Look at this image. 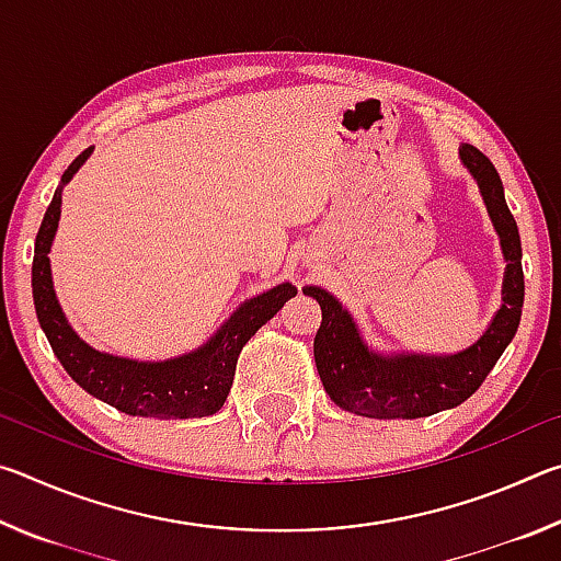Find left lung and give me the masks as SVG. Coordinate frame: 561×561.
<instances>
[{"instance_id": "1", "label": "left lung", "mask_w": 561, "mask_h": 561, "mask_svg": "<svg viewBox=\"0 0 561 561\" xmlns=\"http://www.w3.org/2000/svg\"><path fill=\"white\" fill-rule=\"evenodd\" d=\"M460 163L468 168L480 187L492 227L500 237L505 257L502 304L482 336L455 354H383L366 344L351 311L334 294L321 287H304L321 307V327L314 339V360L321 383L341 411L381 417H425L460 405L478 391L502 351L515 339L525 274H522V244L517 222L505 203V187L495 165L474 146H460Z\"/></svg>"}]
</instances>
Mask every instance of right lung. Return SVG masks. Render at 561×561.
Listing matches in <instances>:
<instances>
[{"instance_id": "obj_1", "label": "right lung", "mask_w": 561, "mask_h": 561, "mask_svg": "<svg viewBox=\"0 0 561 561\" xmlns=\"http://www.w3.org/2000/svg\"><path fill=\"white\" fill-rule=\"evenodd\" d=\"M93 148H87L64 170L61 185L56 187L51 205L36 234L32 291L34 307L46 339L76 383L99 401L118 408L121 413L140 417H203L220 411L232 388L237 356L262 324L277 314L284 301L297 297V287L282 282L277 287L242 301L222 327L187 354L165 360H138L113 356L106 351L89 346L66 319L54 291L49 252L61 220L64 185L79 173V168L91 158Z\"/></svg>"}]
</instances>
